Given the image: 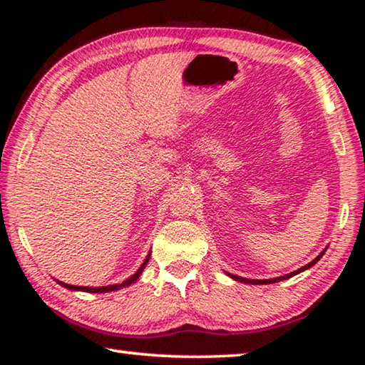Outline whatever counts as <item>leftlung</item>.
I'll use <instances>...</instances> for the list:
<instances>
[{
  "instance_id": "1",
  "label": "left lung",
  "mask_w": 365,
  "mask_h": 365,
  "mask_svg": "<svg viewBox=\"0 0 365 365\" xmlns=\"http://www.w3.org/2000/svg\"><path fill=\"white\" fill-rule=\"evenodd\" d=\"M322 255H324V252H322V254L317 257V259H314V260L310 262V264H307L306 267H302V268H299V270H296V272H291V273H288V274H284V277H278V278H272V279H247V278L236 277V274H230V277H231V278H235L236 282H241V283H250V284H270V283H277V282H282V279H286V278L294 277V274L301 273V272H304V270H307V268H310L312 265L317 264V260L320 259Z\"/></svg>"
}]
</instances>
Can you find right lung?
Returning <instances> with one entry per match:
<instances>
[{
  "label": "right lung",
  "mask_w": 365,
  "mask_h": 365,
  "mask_svg": "<svg viewBox=\"0 0 365 365\" xmlns=\"http://www.w3.org/2000/svg\"><path fill=\"white\" fill-rule=\"evenodd\" d=\"M150 257V255H148ZM148 257L145 259V262H143V264L140 265V268L139 270H137L133 277H130L129 279H126V282L124 283H121V284H113V286H101V288H87V286H73V284H68V283H61V282H58L59 284H63L64 288H68V289H73V291H86V292H110V291H116V289H119V288H123V286H129V284H133L137 278L140 277V273H142V270L143 268H145V265H147V262H148Z\"/></svg>",
  "instance_id": "obj_1"
}]
</instances>
